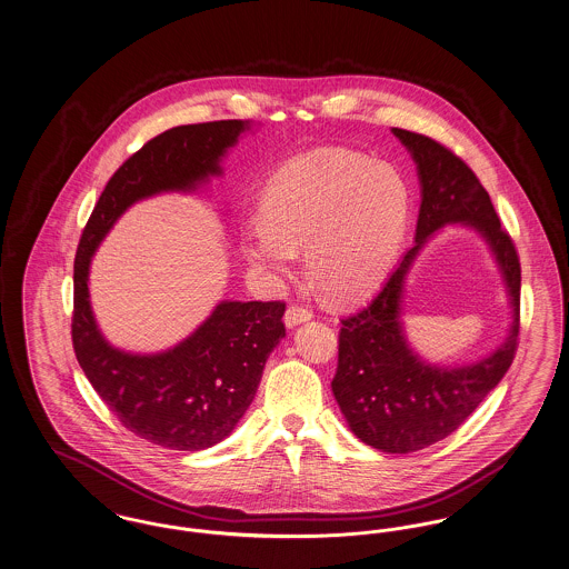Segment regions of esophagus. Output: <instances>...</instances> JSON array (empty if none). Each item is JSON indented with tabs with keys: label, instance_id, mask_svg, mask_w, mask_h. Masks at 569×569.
<instances>
[{
	"label": "esophagus",
	"instance_id": "1",
	"mask_svg": "<svg viewBox=\"0 0 569 569\" xmlns=\"http://www.w3.org/2000/svg\"><path fill=\"white\" fill-rule=\"evenodd\" d=\"M313 318V313L307 309V307H298V305H290L286 309V316H283V322L288 328H295V326L302 325V322H309Z\"/></svg>",
	"mask_w": 569,
	"mask_h": 569
}]
</instances>
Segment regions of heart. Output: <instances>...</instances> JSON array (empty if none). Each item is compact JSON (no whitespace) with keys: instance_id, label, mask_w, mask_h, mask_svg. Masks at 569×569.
<instances>
[{"instance_id":"1","label":"heart","mask_w":569,"mask_h":569,"mask_svg":"<svg viewBox=\"0 0 569 569\" xmlns=\"http://www.w3.org/2000/svg\"><path fill=\"white\" fill-rule=\"evenodd\" d=\"M264 221L247 228L244 258L260 271L288 274L297 247L330 297L371 292L401 243L409 190L390 163L346 149H318L283 163L262 193Z\"/></svg>"}]
</instances>
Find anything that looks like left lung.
I'll return each mask as SVG.
<instances>
[{
  "instance_id": "obj_1",
  "label": "left lung",
  "mask_w": 569,
  "mask_h": 569,
  "mask_svg": "<svg viewBox=\"0 0 569 569\" xmlns=\"http://www.w3.org/2000/svg\"><path fill=\"white\" fill-rule=\"evenodd\" d=\"M418 166L420 213L416 243L365 309L341 320L332 395L352 433L367 446L407 455L455 433L508 373L520 328V262L488 191L467 163L433 138L392 128ZM446 222L473 227L488 241L505 274L513 307L507 341L465 368L422 361L406 343L400 305L406 272L423 243Z\"/></svg>"
}]
</instances>
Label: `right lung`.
Wrapping results in <instances>:
<instances>
[{
  "label": "right lung",
  "mask_w": 569,
  "mask_h": 569,
  "mask_svg": "<svg viewBox=\"0 0 569 569\" xmlns=\"http://www.w3.org/2000/svg\"><path fill=\"white\" fill-rule=\"evenodd\" d=\"M251 121L179 126L119 166L82 230L74 258V353L93 390L132 433L168 450L198 452L234 431L269 353L286 337V302L221 300L179 346L160 353L112 348L89 302V264L114 221L162 191H196L221 174V158Z\"/></svg>",
  "instance_id": "obj_1"
}]
</instances>
